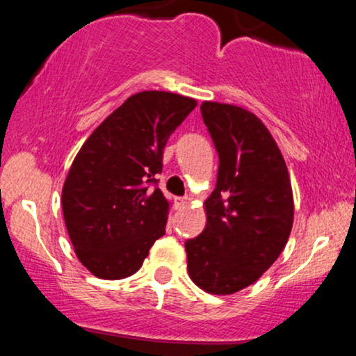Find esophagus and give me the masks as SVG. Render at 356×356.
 Wrapping results in <instances>:
<instances>
[{"label":"esophagus","mask_w":356,"mask_h":356,"mask_svg":"<svg viewBox=\"0 0 356 356\" xmlns=\"http://www.w3.org/2000/svg\"><path fill=\"white\" fill-rule=\"evenodd\" d=\"M189 201H191L189 197H181V199H179V201H177L179 207H187V206H189Z\"/></svg>","instance_id":"obj_1"}]
</instances>
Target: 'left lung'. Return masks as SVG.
Listing matches in <instances>:
<instances>
[{
    "label": "left lung",
    "mask_w": 356,
    "mask_h": 356,
    "mask_svg": "<svg viewBox=\"0 0 356 356\" xmlns=\"http://www.w3.org/2000/svg\"><path fill=\"white\" fill-rule=\"evenodd\" d=\"M202 120L219 155L207 222L186 241L191 280L212 295H232L261 277L293 227V192L275 138L254 113L204 102Z\"/></svg>",
    "instance_id": "left-lung-1"
}]
</instances>
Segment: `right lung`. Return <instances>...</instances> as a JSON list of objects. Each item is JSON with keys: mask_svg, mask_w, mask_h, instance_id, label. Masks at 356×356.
Returning a JSON list of instances; mask_svg holds the SVG:
<instances>
[{"mask_svg": "<svg viewBox=\"0 0 356 356\" xmlns=\"http://www.w3.org/2000/svg\"><path fill=\"white\" fill-rule=\"evenodd\" d=\"M195 105L169 92L136 93L81 145L61 191V207L76 256L92 275H134L165 234L169 202L157 174L167 138Z\"/></svg>", "mask_w": 356, "mask_h": 356, "instance_id": "obj_1", "label": "right lung"}]
</instances>
